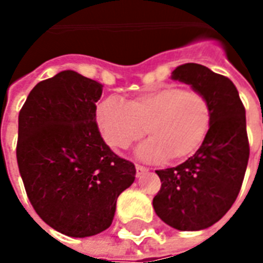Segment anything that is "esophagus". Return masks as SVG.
<instances>
[{
    "instance_id": "esophagus-1",
    "label": "esophagus",
    "mask_w": 263,
    "mask_h": 263,
    "mask_svg": "<svg viewBox=\"0 0 263 263\" xmlns=\"http://www.w3.org/2000/svg\"><path fill=\"white\" fill-rule=\"evenodd\" d=\"M135 168H136V176H138V177L148 171V168H146V166H143V165H140V164H136Z\"/></svg>"
}]
</instances>
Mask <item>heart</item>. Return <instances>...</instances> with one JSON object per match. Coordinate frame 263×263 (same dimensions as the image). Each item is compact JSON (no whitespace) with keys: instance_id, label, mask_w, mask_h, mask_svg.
Wrapping results in <instances>:
<instances>
[{"instance_id":"b5f03b06","label":"heart","mask_w":263,"mask_h":263,"mask_svg":"<svg viewBox=\"0 0 263 263\" xmlns=\"http://www.w3.org/2000/svg\"><path fill=\"white\" fill-rule=\"evenodd\" d=\"M212 103L203 92L166 84L124 103L107 97L97 106V121L109 146L128 147L144 131L152 135L138 148L146 160H184L192 156L212 127ZM146 128H144V127Z\"/></svg>"}]
</instances>
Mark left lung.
Segmentation results:
<instances>
[{
    "instance_id": "left-lung-1",
    "label": "left lung",
    "mask_w": 263,
    "mask_h": 263,
    "mask_svg": "<svg viewBox=\"0 0 263 263\" xmlns=\"http://www.w3.org/2000/svg\"><path fill=\"white\" fill-rule=\"evenodd\" d=\"M172 79L203 92L212 103L209 135L198 152L175 168L156 171L161 190L157 216L179 231H199L221 220L236 200L249 162L246 109L235 84L200 64L188 63Z\"/></svg>"
}]
</instances>
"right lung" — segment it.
Instances as JSON below:
<instances>
[{
    "label": "right lung",
    "instance_id": "obj_1",
    "mask_svg": "<svg viewBox=\"0 0 263 263\" xmlns=\"http://www.w3.org/2000/svg\"><path fill=\"white\" fill-rule=\"evenodd\" d=\"M102 84L75 71L42 80L18 113L16 157L41 218L72 237L110 227L116 202L135 180L131 161L103 142L97 125Z\"/></svg>",
    "mask_w": 263,
    "mask_h": 263
}]
</instances>
